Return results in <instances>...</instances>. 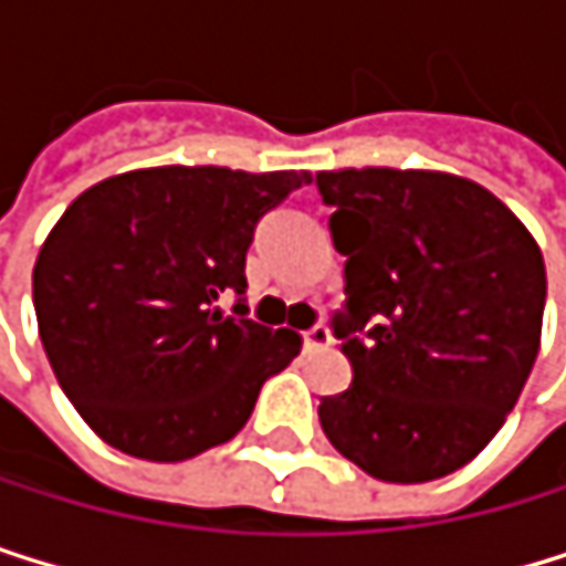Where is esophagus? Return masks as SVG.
Returning a JSON list of instances; mask_svg holds the SVG:
<instances>
[{
  "label": "esophagus",
  "mask_w": 566,
  "mask_h": 566,
  "mask_svg": "<svg viewBox=\"0 0 566 566\" xmlns=\"http://www.w3.org/2000/svg\"><path fill=\"white\" fill-rule=\"evenodd\" d=\"M333 343V333L325 329V325H312V329L305 333V349H322Z\"/></svg>",
  "instance_id": "obj_1"
}]
</instances>
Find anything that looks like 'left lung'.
Listing matches in <instances>:
<instances>
[{"label":"left lung","instance_id":"left-lung-1","mask_svg":"<svg viewBox=\"0 0 566 566\" xmlns=\"http://www.w3.org/2000/svg\"><path fill=\"white\" fill-rule=\"evenodd\" d=\"M346 254L336 318L353 384L322 397L333 448L380 482L469 465L516 407L539 353L547 268L523 220L465 176L325 169Z\"/></svg>","mask_w":566,"mask_h":566}]
</instances>
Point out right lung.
I'll use <instances>...</instances> for the list:
<instances>
[{
  "label": "right lung",
  "instance_id": "right-lung-1",
  "mask_svg": "<svg viewBox=\"0 0 566 566\" xmlns=\"http://www.w3.org/2000/svg\"><path fill=\"white\" fill-rule=\"evenodd\" d=\"M312 172L151 166L84 189L33 264L56 384L87 428L145 462H186L241 431L302 336L227 315L254 223Z\"/></svg>",
  "mask_w": 566,
  "mask_h": 566
}]
</instances>
